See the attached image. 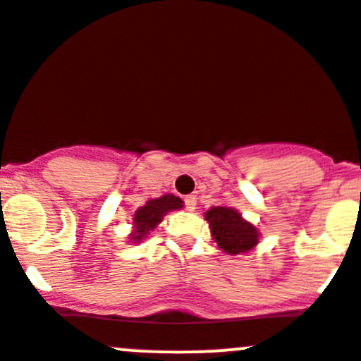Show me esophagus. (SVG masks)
Wrapping results in <instances>:
<instances>
[{"mask_svg": "<svg viewBox=\"0 0 361 361\" xmlns=\"http://www.w3.org/2000/svg\"><path fill=\"white\" fill-rule=\"evenodd\" d=\"M197 206V197L195 195H187L185 197V207H187L188 211H193Z\"/></svg>", "mask_w": 361, "mask_h": 361, "instance_id": "esophagus-1", "label": "esophagus"}]
</instances>
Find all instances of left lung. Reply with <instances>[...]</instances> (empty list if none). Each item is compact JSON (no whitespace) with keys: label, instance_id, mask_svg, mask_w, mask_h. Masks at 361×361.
Instances as JSON below:
<instances>
[{"label":"left lung","instance_id":"8db88e82","mask_svg":"<svg viewBox=\"0 0 361 361\" xmlns=\"http://www.w3.org/2000/svg\"><path fill=\"white\" fill-rule=\"evenodd\" d=\"M212 238L226 254H244L252 250L259 242V230L245 221L238 211L218 206L206 212Z\"/></svg>","mask_w":361,"mask_h":361}]
</instances>
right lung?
Listing matches in <instances>:
<instances>
[{"instance_id": "1", "label": "right lung", "mask_w": 361, "mask_h": 361, "mask_svg": "<svg viewBox=\"0 0 361 361\" xmlns=\"http://www.w3.org/2000/svg\"><path fill=\"white\" fill-rule=\"evenodd\" d=\"M181 207H183V200L180 197L171 195V193L159 197V199H150L145 206L138 207L135 216H133V231L130 233V240L138 244L162 221V218L169 211L181 209Z\"/></svg>"}]
</instances>
